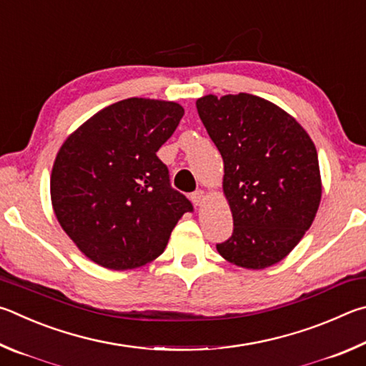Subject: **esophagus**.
Masks as SVG:
<instances>
[{"label":"esophagus","mask_w":366,"mask_h":366,"mask_svg":"<svg viewBox=\"0 0 366 366\" xmlns=\"http://www.w3.org/2000/svg\"><path fill=\"white\" fill-rule=\"evenodd\" d=\"M191 201L194 202V206H202V202L206 201V193H204L202 189L194 191V193L191 194Z\"/></svg>","instance_id":"34e87169"}]
</instances>
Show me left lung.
Masks as SVG:
<instances>
[{
  "instance_id": "left-lung-1",
  "label": "left lung",
  "mask_w": 366,
  "mask_h": 366,
  "mask_svg": "<svg viewBox=\"0 0 366 366\" xmlns=\"http://www.w3.org/2000/svg\"><path fill=\"white\" fill-rule=\"evenodd\" d=\"M196 107L222 154L233 214V234L217 251L251 270L278 264L310 228L322 199L315 144L296 119L259 96L209 94Z\"/></svg>"
}]
</instances>
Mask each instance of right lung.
<instances>
[{"label": "right lung", "mask_w": 366, "mask_h": 366, "mask_svg": "<svg viewBox=\"0 0 366 366\" xmlns=\"http://www.w3.org/2000/svg\"><path fill=\"white\" fill-rule=\"evenodd\" d=\"M184 109L128 98L94 114L64 141L51 173V201L64 232L111 270L146 265L164 252L187 196L172 188L159 147Z\"/></svg>", "instance_id": "1"}]
</instances>
